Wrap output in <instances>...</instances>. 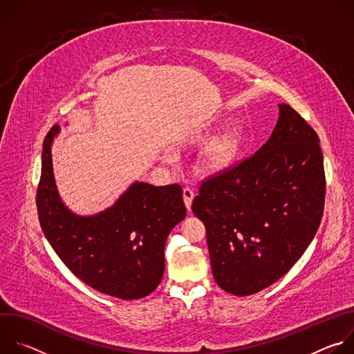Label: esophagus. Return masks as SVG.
Listing matches in <instances>:
<instances>
[{
    "label": "esophagus",
    "instance_id": "esophagus-1",
    "mask_svg": "<svg viewBox=\"0 0 354 354\" xmlns=\"http://www.w3.org/2000/svg\"><path fill=\"white\" fill-rule=\"evenodd\" d=\"M194 198V192L190 187H185L183 189V201H185V206L186 209L190 212L192 209V201Z\"/></svg>",
    "mask_w": 354,
    "mask_h": 354
}]
</instances>
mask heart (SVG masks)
Listing matches in <instances>:
<instances>
[{
	"instance_id": "1",
	"label": "heart",
	"mask_w": 354,
	"mask_h": 354,
	"mask_svg": "<svg viewBox=\"0 0 354 354\" xmlns=\"http://www.w3.org/2000/svg\"><path fill=\"white\" fill-rule=\"evenodd\" d=\"M241 148L242 133L236 129L225 131L207 147L203 157H201V165L206 171H223L236 160Z\"/></svg>"
}]
</instances>
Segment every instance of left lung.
<instances>
[{
  "label": "left lung",
  "mask_w": 354,
  "mask_h": 354,
  "mask_svg": "<svg viewBox=\"0 0 354 354\" xmlns=\"http://www.w3.org/2000/svg\"><path fill=\"white\" fill-rule=\"evenodd\" d=\"M325 186L315 130L280 104L270 138L248 160L205 180L193 200L217 284L250 295L283 277L317 234Z\"/></svg>",
  "instance_id": "8db88e82"
}]
</instances>
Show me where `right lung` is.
<instances>
[{
    "label": "right lung",
    "instance_id": "right-lung-1",
    "mask_svg": "<svg viewBox=\"0 0 354 354\" xmlns=\"http://www.w3.org/2000/svg\"><path fill=\"white\" fill-rule=\"evenodd\" d=\"M50 129L41 153L36 206L41 231L63 263L89 287L122 299H138L161 283L165 242L186 217L179 185L134 182L115 205L93 216L71 212L59 194Z\"/></svg>",
    "mask_w": 354,
    "mask_h": 354
}]
</instances>
